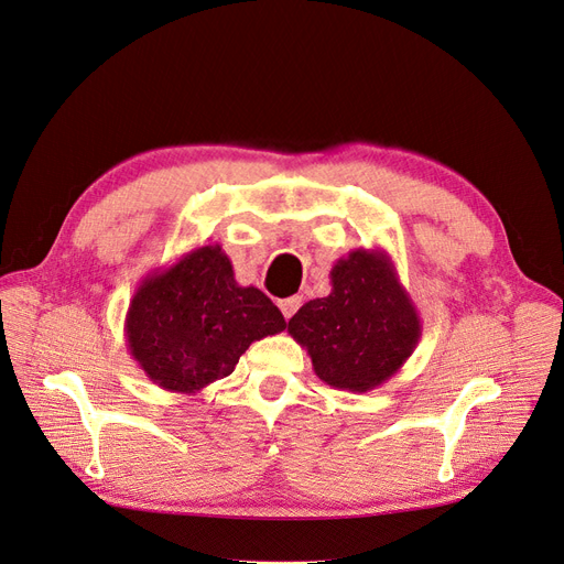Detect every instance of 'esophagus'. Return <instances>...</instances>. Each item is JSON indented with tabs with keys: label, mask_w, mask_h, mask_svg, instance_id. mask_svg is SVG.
<instances>
[{
	"label": "esophagus",
	"mask_w": 564,
	"mask_h": 564,
	"mask_svg": "<svg viewBox=\"0 0 564 564\" xmlns=\"http://www.w3.org/2000/svg\"><path fill=\"white\" fill-rule=\"evenodd\" d=\"M301 303H303V296H289V299L280 301V308H282V313H284V317H286V319L294 317V313L301 308Z\"/></svg>",
	"instance_id": "34e87169"
}]
</instances>
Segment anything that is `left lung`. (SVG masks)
<instances>
[{
    "label": "left lung",
    "instance_id": "8db88e82",
    "mask_svg": "<svg viewBox=\"0 0 564 564\" xmlns=\"http://www.w3.org/2000/svg\"><path fill=\"white\" fill-rule=\"evenodd\" d=\"M332 294L305 303L289 334L308 350L317 377L367 392L395 377L421 338V317L390 256L355 249L329 272Z\"/></svg>",
    "mask_w": 564,
    "mask_h": 564
}]
</instances>
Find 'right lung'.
I'll use <instances>...</instances> for the list:
<instances>
[{"label": "right lung", "instance_id": "1", "mask_svg": "<svg viewBox=\"0 0 564 564\" xmlns=\"http://www.w3.org/2000/svg\"><path fill=\"white\" fill-rule=\"evenodd\" d=\"M284 329L282 313L261 289L235 282L220 245L197 247L152 270L124 319L127 348L145 377L183 395L228 377L253 340Z\"/></svg>", "mask_w": 564, "mask_h": 564}]
</instances>
